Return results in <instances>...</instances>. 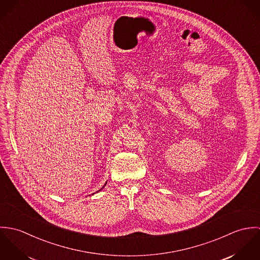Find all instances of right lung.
<instances>
[{"label": "right lung", "instance_id": "1", "mask_svg": "<svg viewBox=\"0 0 260 260\" xmlns=\"http://www.w3.org/2000/svg\"><path fill=\"white\" fill-rule=\"evenodd\" d=\"M105 185H106V183H105ZM104 185V186H105ZM104 186H103V187H102V188H104ZM102 188H101V189H102ZM101 189H100V190H101ZM100 190H99V191H100Z\"/></svg>", "mask_w": 260, "mask_h": 260}]
</instances>
